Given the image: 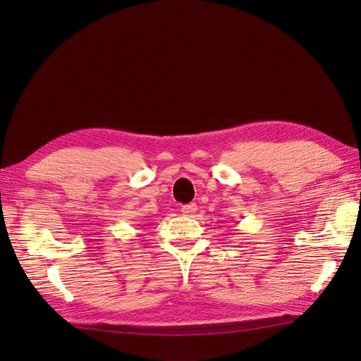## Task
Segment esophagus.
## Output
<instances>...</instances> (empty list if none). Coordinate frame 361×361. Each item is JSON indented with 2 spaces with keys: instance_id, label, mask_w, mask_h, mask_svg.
Listing matches in <instances>:
<instances>
[{
  "instance_id": "esophagus-1",
  "label": "esophagus",
  "mask_w": 361,
  "mask_h": 361,
  "mask_svg": "<svg viewBox=\"0 0 361 361\" xmlns=\"http://www.w3.org/2000/svg\"><path fill=\"white\" fill-rule=\"evenodd\" d=\"M181 212H183V215L190 216V215H193L197 212V204H195V202H190V204H184L181 207Z\"/></svg>"
}]
</instances>
